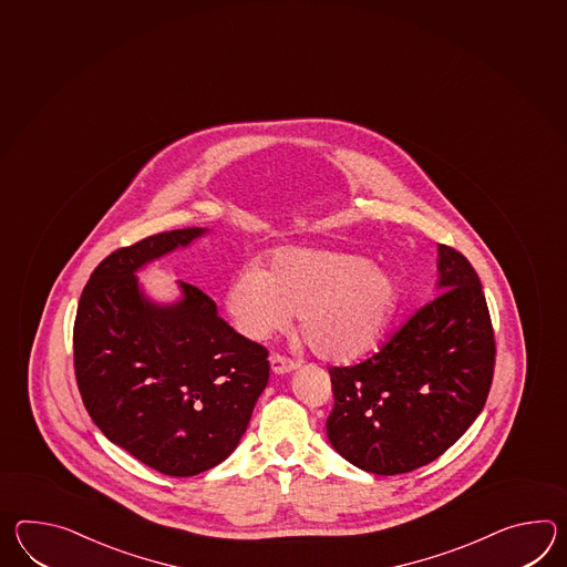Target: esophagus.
I'll use <instances>...</instances> for the list:
<instances>
[{"instance_id": "esophagus-1", "label": "esophagus", "mask_w": 567, "mask_h": 567, "mask_svg": "<svg viewBox=\"0 0 567 567\" xmlns=\"http://www.w3.org/2000/svg\"><path fill=\"white\" fill-rule=\"evenodd\" d=\"M270 368H272L275 374H287V372H292V370L297 368V362L290 360L287 355L272 353V355H270Z\"/></svg>"}]
</instances>
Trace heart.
Instances as JSON below:
<instances>
[{
	"instance_id": "heart-1",
	"label": "heart",
	"mask_w": 567,
	"mask_h": 567,
	"mask_svg": "<svg viewBox=\"0 0 567 567\" xmlns=\"http://www.w3.org/2000/svg\"><path fill=\"white\" fill-rule=\"evenodd\" d=\"M227 311L246 336L262 340L299 313L302 340L328 360L372 350L399 305L389 268L360 254L280 248L268 268L244 266L227 289Z\"/></svg>"
}]
</instances>
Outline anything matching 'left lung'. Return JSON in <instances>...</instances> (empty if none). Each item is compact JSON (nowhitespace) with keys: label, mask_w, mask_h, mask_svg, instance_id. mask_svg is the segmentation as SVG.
Here are the masks:
<instances>
[{"label":"left lung","mask_w":567,"mask_h":567,"mask_svg":"<svg viewBox=\"0 0 567 567\" xmlns=\"http://www.w3.org/2000/svg\"><path fill=\"white\" fill-rule=\"evenodd\" d=\"M437 252V295L372 358L329 368V443L370 474H406L437 460L491 392L496 343L478 275L464 254L443 244Z\"/></svg>","instance_id":"obj_1"}]
</instances>
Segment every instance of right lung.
Returning a JSON list of instances; mask_svg holds the SVG:
<instances>
[{"mask_svg": "<svg viewBox=\"0 0 567 567\" xmlns=\"http://www.w3.org/2000/svg\"><path fill=\"white\" fill-rule=\"evenodd\" d=\"M207 234L185 227L110 254L89 278L73 329L76 386L107 440L156 472L189 478L238 447L268 384V352L181 282L173 305L140 289L142 266Z\"/></svg>", "mask_w": 567, "mask_h": 567, "instance_id": "1", "label": "right lung"}]
</instances>
